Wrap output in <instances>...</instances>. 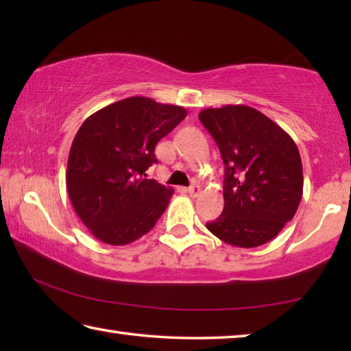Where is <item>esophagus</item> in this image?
I'll use <instances>...</instances> for the list:
<instances>
[{"label": "esophagus", "mask_w": 351, "mask_h": 351, "mask_svg": "<svg viewBox=\"0 0 351 351\" xmlns=\"http://www.w3.org/2000/svg\"><path fill=\"white\" fill-rule=\"evenodd\" d=\"M187 193H189L192 198L198 197V195L201 193V187L197 186V184H193V186H190V187L187 189Z\"/></svg>", "instance_id": "esophagus-1"}]
</instances>
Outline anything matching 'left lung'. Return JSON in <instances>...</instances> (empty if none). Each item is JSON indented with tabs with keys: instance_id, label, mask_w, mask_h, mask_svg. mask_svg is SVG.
I'll return each instance as SVG.
<instances>
[{
	"instance_id": "1",
	"label": "left lung",
	"mask_w": 351,
	"mask_h": 351,
	"mask_svg": "<svg viewBox=\"0 0 351 351\" xmlns=\"http://www.w3.org/2000/svg\"><path fill=\"white\" fill-rule=\"evenodd\" d=\"M199 121L224 162V209L206 228L237 247L271 241L295 215L304 193L300 153L293 138L246 105L207 108Z\"/></svg>"
}]
</instances>
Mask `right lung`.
I'll list each match as a JSON object with an SVG mask.
<instances>
[{
	"label": "right lung",
	"instance_id": "obj_1",
	"mask_svg": "<svg viewBox=\"0 0 351 351\" xmlns=\"http://www.w3.org/2000/svg\"><path fill=\"white\" fill-rule=\"evenodd\" d=\"M187 111L150 97H128L82 123L68 158L66 189L82 223L97 240L128 245L150 232L173 189L147 180L154 147Z\"/></svg>",
	"mask_w": 351,
	"mask_h": 351
}]
</instances>
